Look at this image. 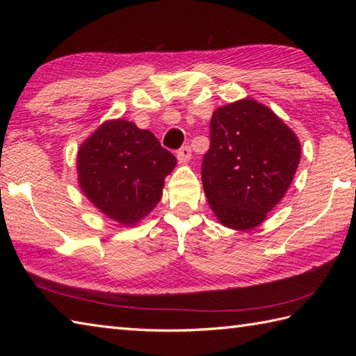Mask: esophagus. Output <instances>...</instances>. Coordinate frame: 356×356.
I'll return each mask as SVG.
<instances>
[{
    "label": "esophagus",
    "instance_id": "obj_1",
    "mask_svg": "<svg viewBox=\"0 0 356 356\" xmlns=\"http://www.w3.org/2000/svg\"><path fill=\"white\" fill-rule=\"evenodd\" d=\"M191 156H193L191 148L188 147V145H184V147H180V148L177 149V159H179V162L185 163V162L190 161Z\"/></svg>",
    "mask_w": 356,
    "mask_h": 356
}]
</instances>
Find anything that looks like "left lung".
Instances as JSON below:
<instances>
[{"mask_svg": "<svg viewBox=\"0 0 356 356\" xmlns=\"http://www.w3.org/2000/svg\"><path fill=\"white\" fill-rule=\"evenodd\" d=\"M202 182L211 209L232 229L259 226L283 199L301 156L297 136L274 111L241 99L213 113Z\"/></svg>", "mask_w": 356, "mask_h": 356, "instance_id": "8db88e82", "label": "left lung"}]
</instances>
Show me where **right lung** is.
<instances>
[{
	"label": "right lung",
	"mask_w": 356,
	"mask_h": 356,
	"mask_svg": "<svg viewBox=\"0 0 356 356\" xmlns=\"http://www.w3.org/2000/svg\"><path fill=\"white\" fill-rule=\"evenodd\" d=\"M176 157L156 136L128 120L102 124L78 151L81 190L113 220L134 225L162 197Z\"/></svg>",
	"instance_id": "right-lung-1"
}]
</instances>
